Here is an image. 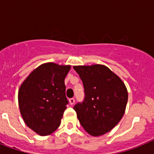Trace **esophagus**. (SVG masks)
I'll list each match as a JSON object with an SVG mask.
<instances>
[{
  "mask_svg": "<svg viewBox=\"0 0 154 154\" xmlns=\"http://www.w3.org/2000/svg\"><path fill=\"white\" fill-rule=\"evenodd\" d=\"M69 101L70 105H72L75 103V99L74 98H70L69 100Z\"/></svg>",
  "mask_w": 154,
  "mask_h": 154,
  "instance_id": "34e87169",
  "label": "esophagus"
}]
</instances>
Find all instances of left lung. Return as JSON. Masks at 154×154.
<instances>
[{"instance_id": "8db88e82", "label": "left lung", "mask_w": 154, "mask_h": 154, "mask_svg": "<svg viewBox=\"0 0 154 154\" xmlns=\"http://www.w3.org/2000/svg\"><path fill=\"white\" fill-rule=\"evenodd\" d=\"M85 88V100L74 105L77 118L91 136L112 130L123 117L128 91L122 80L107 66L99 64L76 65Z\"/></svg>"}]
</instances>
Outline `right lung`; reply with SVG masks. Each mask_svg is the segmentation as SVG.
Here are the masks:
<instances>
[{"instance_id":"1","label":"right lung","mask_w":154,"mask_h":154,"mask_svg":"<svg viewBox=\"0 0 154 154\" xmlns=\"http://www.w3.org/2000/svg\"><path fill=\"white\" fill-rule=\"evenodd\" d=\"M71 65L44 63L30 72L18 90L20 114L29 128L41 136L53 134L66 109L65 78Z\"/></svg>"}]
</instances>
